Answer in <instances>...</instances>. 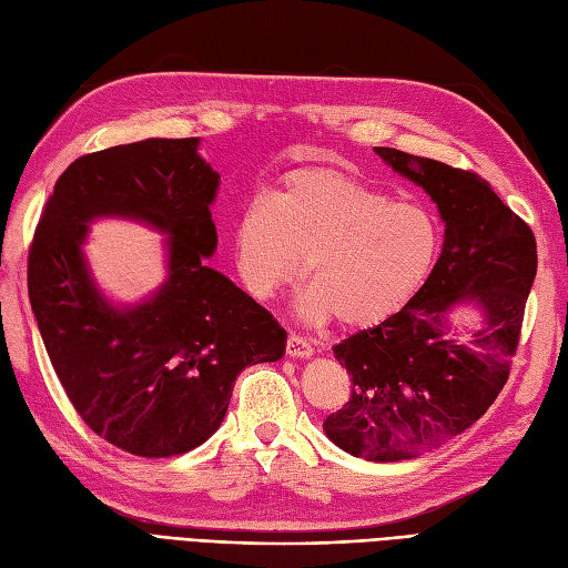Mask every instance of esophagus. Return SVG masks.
Wrapping results in <instances>:
<instances>
[{
	"label": "esophagus",
	"mask_w": 568,
	"mask_h": 568,
	"mask_svg": "<svg viewBox=\"0 0 568 568\" xmlns=\"http://www.w3.org/2000/svg\"><path fill=\"white\" fill-rule=\"evenodd\" d=\"M286 354L294 356V358H308V356H313V344L308 339L298 337V335H288Z\"/></svg>",
	"instance_id": "esophagus-1"
}]
</instances>
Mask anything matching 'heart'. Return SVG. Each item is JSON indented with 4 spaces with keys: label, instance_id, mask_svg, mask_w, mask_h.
<instances>
[{
    "label": "heart",
    "instance_id": "heart-1",
    "mask_svg": "<svg viewBox=\"0 0 568 568\" xmlns=\"http://www.w3.org/2000/svg\"><path fill=\"white\" fill-rule=\"evenodd\" d=\"M440 251V226L424 204L390 200L356 175L308 165L288 171L267 200L245 204L231 229L239 282L272 298L306 272L301 315L347 327L388 321L417 296Z\"/></svg>",
    "mask_w": 568,
    "mask_h": 568
}]
</instances>
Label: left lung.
<instances>
[{
    "label": "left lung",
    "mask_w": 568,
    "mask_h": 568,
    "mask_svg": "<svg viewBox=\"0 0 568 568\" xmlns=\"http://www.w3.org/2000/svg\"><path fill=\"white\" fill-rule=\"evenodd\" d=\"M373 151L434 200L446 224L444 251L403 311L332 347L352 376V395L323 432L354 458L397 463L463 434L501 393L537 245L477 173L390 146ZM460 305L476 313L469 324L454 321Z\"/></svg>",
    "instance_id": "1"
}]
</instances>
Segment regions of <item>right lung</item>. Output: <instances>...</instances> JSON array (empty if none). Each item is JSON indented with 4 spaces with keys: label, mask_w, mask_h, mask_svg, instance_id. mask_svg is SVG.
Masks as SVG:
<instances>
[{
    "label": "right lung",
    "mask_w": 568,
    "mask_h": 568,
    "mask_svg": "<svg viewBox=\"0 0 568 568\" xmlns=\"http://www.w3.org/2000/svg\"><path fill=\"white\" fill-rule=\"evenodd\" d=\"M216 190L200 136L120 144L69 165L33 236L29 298L52 368L91 432L142 458L204 444L239 373L286 352L272 313L210 267ZM95 217L166 236V280L144 302L113 304L94 284L83 243Z\"/></svg>",
    "instance_id": "add662e5"
}]
</instances>
